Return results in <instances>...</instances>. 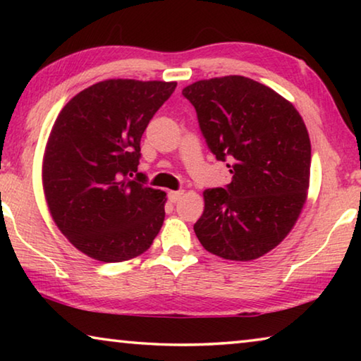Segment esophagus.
Wrapping results in <instances>:
<instances>
[{
  "label": "esophagus",
  "mask_w": 361,
  "mask_h": 361,
  "mask_svg": "<svg viewBox=\"0 0 361 361\" xmlns=\"http://www.w3.org/2000/svg\"><path fill=\"white\" fill-rule=\"evenodd\" d=\"M183 194H185L183 191H170V192H169V200H170V202H172V204H176V202H178V200L183 197Z\"/></svg>",
  "instance_id": "obj_1"
}]
</instances>
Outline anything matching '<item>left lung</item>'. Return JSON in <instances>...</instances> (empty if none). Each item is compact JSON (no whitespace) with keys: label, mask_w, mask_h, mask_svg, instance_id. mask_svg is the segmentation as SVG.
Returning <instances> with one entry per match:
<instances>
[{"label":"left lung","mask_w":361,"mask_h":361,"mask_svg":"<svg viewBox=\"0 0 361 361\" xmlns=\"http://www.w3.org/2000/svg\"><path fill=\"white\" fill-rule=\"evenodd\" d=\"M200 132L232 180L204 191L194 224L202 247L232 261L271 252L295 226L309 189L310 140L296 108L245 76L197 81L183 89Z\"/></svg>","instance_id":"8db88e82"}]
</instances>
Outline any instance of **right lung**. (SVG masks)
I'll list each match as a JSON object with an SVG mask.
<instances>
[{
	"mask_svg": "<svg viewBox=\"0 0 361 361\" xmlns=\"http://www.w3.org/2000/svg\"><path fill=\"white\" fill-rule=\"evenodd\" d=\"M176 82L108 79L60 111L46 146L42 186L54 221L79 252L103 262L142 255L162 228L166 192L137 173L140 142Z\"/></svg>",
	"mask_w": 361,
	"mask_h": 361,
	"instance_id": "1",
	"label": "right lung"
}]
</instances>
